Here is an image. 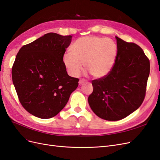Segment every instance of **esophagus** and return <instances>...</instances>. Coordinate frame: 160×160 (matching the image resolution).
<instances>
[{
    "mask_svg": "<svg viewBox=\"0 0 160 160\" xmlns=\"http://www.w3.org/2000/svg\"><path fill=\"white\" fill-rule=\"evenodd\" d=\"M85 82V80H84V79H80L79 81V84L81 85H82L83 83H84Z\"/></svg>",
    "mask_w": 160,
    "mask_h": 160,
    "instance_id": "esophagus-1",
    "label": "esophagus"
}]
</instances>
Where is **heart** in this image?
I'll return each mask as SVG.
<instances>
[{"label":"heart","instance_id":"heart-1","mask_svg":"<svg viewBox=\"0 0 160 160\" xmlns=\"http://www.w3.org/2000/svg\"><path fill=\"white\" fill-rule=\"evenodd\" d=\"M117 47L110 38L98 37H81L72 47V52L63 56L64 63L69 73L78 76L87 69L95 78H102L109 74L117 57Z\"/></svg>","mask_w":160,"mask_h":160}]
</instances>
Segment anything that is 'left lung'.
<instances>
[{"instance_id":"obj_1","label":"left lung","mask_w":160,"mask_h":160,"mask_svg":"<svg viewBox=\"0 0 160 160\" xmlns=\"http://www.w3.org/2000/svg\"><path fill=\"white\" fill-rule=\"evenodd\" d=\"M115 38V63L108 75L92 81L93 91L88 98L93 112L108 121L122 119L140 107L150 70L149 60L141 47Z\"/></svg>"}]
</instances>
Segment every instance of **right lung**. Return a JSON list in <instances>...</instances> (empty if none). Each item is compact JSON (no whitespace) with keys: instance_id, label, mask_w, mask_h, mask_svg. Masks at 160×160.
<instances>
[{"instance_id":"right-lung-1","label":"right lung","mask_w":160,"mask_h":160,"mask_svg":"<svg viewBox=\"0 0 160 160\" xmlns=\"http://www.w3.org/2000/svg\"><path fill=\"white\" fill-rule=\"evenodd\" d=\"M72 36L45 34L22 46L12 67V83L26 111L38 118L57 115L79 85L68 75L63 62Z\"/></svg>"}]
</instances>
